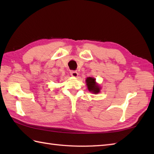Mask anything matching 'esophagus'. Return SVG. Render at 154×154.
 <instances>
[{"label":"esophagus","instance_id":"obj_1","mask_svg":"<svg viewBox=\"0 0 154 154\" xmlns=\"http://www.w3.org/2000/svg\"><path fill=\"white\" fill-rule=\"evenodd\" d=\"M71 75H72V77H77L78 73H77V71H71Z\"/></svg>","mask_w":154,"mask_h":154}]
</instances>
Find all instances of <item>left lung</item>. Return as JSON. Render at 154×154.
<instances>
[{"instance_id":"8db88e82","label":"left lung","mask_w":154,"mask_h":154,"mask_svg":"<svg viewBox=\"0 0 154 154\" xmlns=\"http://www.w3.org/2000/svg\"><path fill=\"white\" fill-rule=\"evenodd\" d=\"M86 83L88 88L90 92L94 94H98L100 92V88L96 83V80L92 77H88L86 79Z\"/></svg>"}]
</instances>
